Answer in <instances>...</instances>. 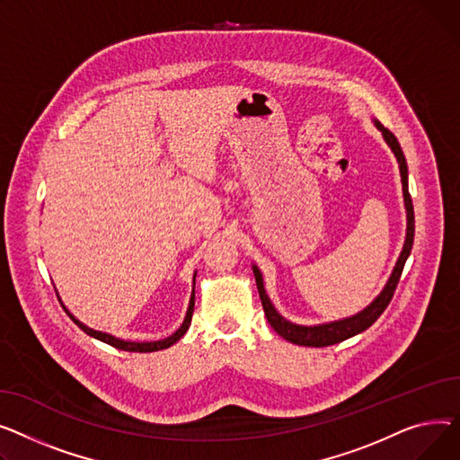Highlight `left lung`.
I'll return each instance as SVG.
<instances>
[{"label": "left lung", "mask_w": 460, "mask_h": 460, "mask_svg": "<svg viewBox=\"0 0 460 460\" xmlns=\"http://www.w3.org/2000/svg\"><path fill=\"white\" fill-rule=\"evenodd\" d=\"M375 128L383 133V139L386 141V145L390 146V150L394 152L397 165H399V174H401V185H402V202H404V213H407V230H404V243L402 249L397 256V261L392 269V273L385 284V288L381 289V293L375 296V299L364 306L360 312L349 315V317H341L336 321H327V323H317V325H299V323H293L289 319H286L273 305V301L269 299V295L265 291V284H263V275L260 271V267L256 263H252V273L256 279V286H258V293L261 299V306L265 312V317L269 321V325L275 329L277 334H280L284 340L296 343V345H306V347H327V345H334L340 343L347 338H353L360 332H364L366 329H369L373 323L379 319V315L386 310V306L390 305L395 286L401 279L402 267L407 258L411 256L412 251V243H414V208H412V199L409 195V167H407V159H404V154L401 150L399 141L395 139V135L386 129L379 120L371 119Z\"/></svg>", "instance_id": "1"}]
</instances>
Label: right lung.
<instances>
[{
  "label": "right lung",
  "instance_id": "obj_1",
  "mask_svg": "<svg viewBox=\"0 0 460 460\" xmlns=\"http://www.w3.org/2000/svg\"><path fill=\"white\" fill-rule=\"evenodd\" d=\"M195 277H197V271L193 275V289H191V296H189V306H187V312H185V317H183V323L180 325V329L176 332H172L171 336L164 338V340H157V341H131V340H122V338H117L110 332H102V331H94L91 327H87L85 323H81L66 306L65 303L63 308L65 312L70 315V319L75 323V325L84 331L85 334H89L91 338H96L107 345H113L120 350H129V353H154V350H161V349H169L171 345H174L178 340H181V336L187 332L189 325H191V317H193V310H195ZM61 301V299H59Z\"/></svg>",
  "mask_w": 460,
  "mask_h": 460
}]
</instances>
